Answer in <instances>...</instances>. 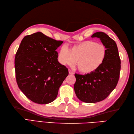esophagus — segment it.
<instances>
[{"label":"esophagus","instance_id":"1","mask_svg":"<svg viewBox=\"0 0 134 134\" xmlns=\"http://www.w3.org/2000/svg\"><path fill=\"white\" fill-rule=\"evenodd\" d=\"M69 74L70 75H72L74 73H73V72H72L71 70H69Z\"/></svg>","mask_w":134,"mask_h":134}]
</instances>
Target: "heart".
<instances>
[{
  "label": "heart",
  "mask_w": 134,
  "mask_h": 134,
  "mask_svg": "<svg viewBox=\"0 0 134 134\" xmlns=\"http://www.w3.org/2000/svg\"><path fill=\"white\" fill-rule=\"evenodd\" d=\"M107 55L106 47L102 44L86 41L76 44L68 50L62 47L59 52V62L64 65L72 66L75 63L79 71L90 74L98 69Z\"/></svg>",
  "instance_id": "b5f03b06"
}]
</instances>
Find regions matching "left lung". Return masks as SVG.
I'll list each match as a JSON object with an SVG mask.
<instances>
[{
  "instance_id": "8db88e82",
  "label": "left lung",
  "mask_w": 134,
  "mask_h": 134,
  "mask_svg": "<svg viewBox=\"0 0 134 134\" xmlns=\"http://www.w3.org/2000/svg\"><path fill=\"white\" fill-rule=\"evenodd\" d=\"M92 37L100 40L106 47L107 55L103 64L93 73L75 74L76 96L86 103H96L106 99L117 86L121 69L118 48L114 40L102 32H96Z\"/></svg>"
}]
</instances>
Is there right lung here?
<instances>
[{"label": "right lung", "mask_w": 134, "mask_h": 134, "mask_svg": "<svg viewBox=\"0 0 134 134\" xmlns=\"http://www.w3.org/2000/svg\"><path fill=\"white\" fill-rule=\"evenodd\" d=\"M63 43L40 32L25 36L16 52L14 64L18 86L36 103L54 101L68 69L58 61L56 50Z\"/></svg>", "instance_id": "1"}]
</instances>
